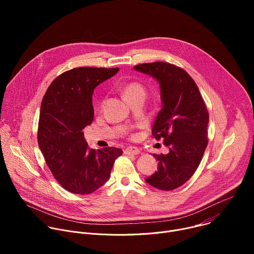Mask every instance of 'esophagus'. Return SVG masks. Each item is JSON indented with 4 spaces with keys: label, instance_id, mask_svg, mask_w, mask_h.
<instances>
[{
    "label": "esophagus",
    "instance_id": "1",
    "mask_svg": "<svg viewBox=\"0 0 254 254\" xmlns=\"http://www.w3.org/2000/svg\"><path fill=\"white\" fill-rule=\"evenodd\" d=\"M139 153H140V150L137 149L136 147H127L125 150V154H127V155H138Z\"/></svg>",
    "mask_w": 254,
    "mask_h": 254
}]
</instances>
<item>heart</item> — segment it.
Here are the masks:
<instances>
[{
    "label": "heart",
    "mask_w": 254,
    "mask_h": 254,
    "mask_svg": "<svg viewBox=\"0 0 254 254\" xmlns=\"http://www.w3.org/2000/svg\"><path fill=\"white\" fill-rule=\"evenodd\" d=\"M138 93H144L143 86L138 82H129L128 84L126 85L124 89V94L126 98L136 95Z\"/></svg>",
    "instance_id": "1"
}]
</instances>
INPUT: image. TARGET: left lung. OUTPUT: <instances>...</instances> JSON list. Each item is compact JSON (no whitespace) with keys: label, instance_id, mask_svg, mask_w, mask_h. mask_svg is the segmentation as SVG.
<instances>
[{"label":"left lung","instance_id":"obj_1","mask_svg":"<svg viewBox=\"0 0 254 254\" xmlns=\"http://www.w3.org/2000/svg\"><path fill=\"white\" fill-rule=\"evenodd\" d=\"M134 70L154 77L160 84L162 110L152 132L164 138L166 155H156L158 171L147 178L151 186L171 191L185 184L197 170L208 143L209 115L199 88L187 72L167 62L143 63Z\"/></svg>","mask_w":254,"mask_h":254}]
</instances>
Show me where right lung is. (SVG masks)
I'll return each instance as SVG.
<instances>
[{
  "mask_svg": "<svg viewBox=\"0 0 254 254\" xmlns=\"http://www.w3.org/2000/svg\"><path fill=\"white\" fill-rule=\"evenodd\" d=\"M119 68L79 67L68 70L49 85L41 102L38 143L59 184L73 194H90L111 177L123 150L89 149L82 129L94 117L92 94Z\"/></svg>",
  "mask_w": 254,
  "mask_h": 254,
  "instance_id": "right-lung-1",
  "label": "right lung"
}]
</instances>
